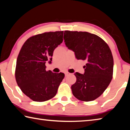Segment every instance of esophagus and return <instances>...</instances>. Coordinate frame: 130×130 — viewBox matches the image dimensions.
<instances>
[{
  "label": "esophagus",
  "instance_id": "esophagus-1",
  "mask_svg": "<svg viewBox=\"0 0 130 130\" xmlns=\"http://www.w3.org/2000/svg\"><path fill=\"white\" fill-rule=\"evenodd\" d=\"M65 76H67L69 75V74H70V73H68V72H66V73H65Z\"/></svg>",
  "mask_w": 130,
  "mask_h": 130
}]
</instances>
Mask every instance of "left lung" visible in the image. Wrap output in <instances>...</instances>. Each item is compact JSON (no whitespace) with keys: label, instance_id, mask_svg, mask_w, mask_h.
<instances>
[{"label":"left lung","instance_id":"8db88e82","mask_svg":"<svg viewBox=\"0 0 130 130\" xmlns=\"http://www.w3.org/2000/svg\"><path fill=\"white\" fill-rule=\"evenodd\" d=\"M63 39L77 60L87 62L84 73H74L76 82L71 87L72 93L84 102L95 100L112 78L113 59L108 45L100 37L88 32L65 31Z\"/></svg>","mask_w":130,"mask_h":130}]
</instances>
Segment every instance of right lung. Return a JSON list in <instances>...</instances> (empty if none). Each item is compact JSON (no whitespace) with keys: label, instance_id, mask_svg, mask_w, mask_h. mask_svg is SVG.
<instances>
[{"label":"right lung","instance_id":"obj_1","mask_svg":"<svg viewBox=\"0 0 130 130\" xmlns=\"http://www.w3.org/2000/svg\"><path fill=\"white\" fill-rule=\"evenodd\" d=\"M63 31L44 32L26 41L18 56L15 69L17 84L24 94L34 102H42L56 96L64 78L63 73L46 70L52 63L54 49L63 41Z\"/></svg>","mask_w":130,"mask_h":130}]
</instances>
